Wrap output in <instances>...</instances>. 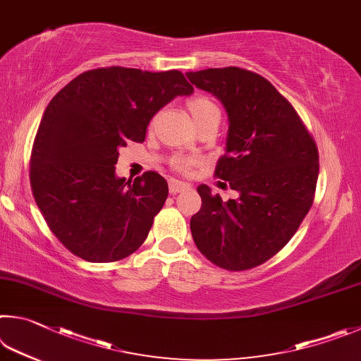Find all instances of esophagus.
<instances>
[{"mask_svg":"<svg viewBox=\"0 0 361 361\" xmlns=\"http://www.w3.org/2000/svg\"><path fill=\"white\" fill-rule=\"evenodd\" d=\"M188 188H190V185L185 184V182H179V180H176V179H171L169 180V193L171 195L180 193V192H184V190H188Z\"/></svg>","mask_w":361,"mask_h":361,"instance_id":"34e87169","label":"esophagus"}]
</instances>
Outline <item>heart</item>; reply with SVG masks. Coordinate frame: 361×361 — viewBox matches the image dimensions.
Listing matches in <instances>:
<instances>
[{
  "label": "heart",
  "mask_w": 361,
  "mask_h": 361,
  "mask_svg": "<svg viewBox=\"0 0 361 361\" xmlns=\"http://www.w3.org/2000/svg\"><path fill=\"white\" fill-rule=\"evenodd\" d=\"M187 109L192 114V117L195 120L197 126L200 123L206 122V120L211 118H220V109L216 104V101L209 97H204V94H197L187 101ZM197 164V160L193 157H187V155H177L171 160V166H173L174 171L180 174H188L192 171V168Z\"/></svg>",
  "instance_id": "obj_1"
}]
</instances>
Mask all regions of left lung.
<instances>
[{"label": "left lung", "instance_id": "obj_1", "mask_svg": "<svg viewBox=\"0 0 361 361\" xmlns=\"http://www.w3.org/2000/svg\"><path fill=\"white\" fill-rule=\"evenodd\" d=\"M228 112L226 150L214 176L239 192L224 203L200 185L190 220L198 250L216 267L245 271L268 262L298 230L314 203L319 150L298 112L263 75L238 66L187 73ZM226 185V184H225Z\"/></svg>", "mask_w": 361, "mask_h": 361}]
</instances>
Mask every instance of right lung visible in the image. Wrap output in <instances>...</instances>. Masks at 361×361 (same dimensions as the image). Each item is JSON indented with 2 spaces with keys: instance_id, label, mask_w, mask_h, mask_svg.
I'll use <instances>...</instances> for the list:
<instances>
[{
  "instance_id": "obj_1",
  "label": "right lung",
  "mask_w": 361,
  "mask_h": 361,
  "mask_svg": "<svg viewBox=\"0 0 361 361\" xmlns=\"http://www.w3.org/2000/svg\"><path fill=\"white\" fill-rule=\"evenodd\" d=\"M193 87L176 69L97 68L79 74L44 111L30 184L50 231L82 260L111 263L141 247L168 198L155 171L118 179L120 147L142 142L150 118Z\"/></svg>"
}]
</instances>
